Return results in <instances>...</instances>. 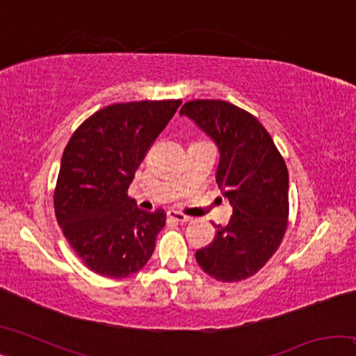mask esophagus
<instances>
[{
    "instance_id": "esophagus-1",
    "label": "esophagus",
    "mask_w": 356,
    "mask_h": 356,
    "mask_svg": "<svg viewBox=\"0 0 356 356\" xmlns=\"http://www.w3.org/2000/svg\"><path fill=\"white\" fill-rule=\"evenodd\" d=\"M168 218L174 220V221H179V222H185V221H190V216H186L180 212H176V210H168Z\"/></svg>"
}]
</instances>
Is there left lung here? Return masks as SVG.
Segmentation results:
<instances>
[{"label":"left lung","mask_w":356,"mask_h":356,"mask_svg":"<svg viewBox=\"0 0 356 356\" xmlns=\"http://www.w3.org/2000/svg\"><path fill=\"white\" fill-rule=\"evenodd\" d=\"M180 114L191 118L220 149L216 184L232 204L225 227L196 251L209 276L237 282L256 275L284 238L289 225L286 161L264 125L225 100H190Z\"/></svg>","instance_id":"left-lung-1"}]
</instances>
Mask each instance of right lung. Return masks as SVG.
<instances>
[{
  "label": "right lung",
  "mask_w": 356,
  "mask_h": 356,
  "mask_svg": "<svg viewBox=\"0 0 356 356\" xmlns=\"http://www.w3.org/2000/svg\"><path fill=\"white\" fill-rule=\"evenodd\" d=\"M182 100H141L102 108L64 149L53 204L58 225L89 270L127 278L147 264L166 225L163 209L146 212L129 186Z\"/></svg>",
  "instance_id": "right-lung-1"
}]
</instances>
